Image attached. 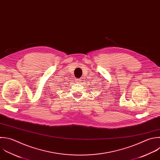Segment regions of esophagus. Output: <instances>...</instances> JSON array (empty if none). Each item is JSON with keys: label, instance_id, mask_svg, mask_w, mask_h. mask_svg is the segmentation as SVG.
<instances>
[{"label": "esophagus", "instance_id": "1", "mask_svg": "<svg viewBox=\"0 0 160 160\" xmlns=\"http://www.w3.org/2000/svg\"><path fill=\"white\" fill-rule=\"evenodd\" d=\"M82 79H78V80H76V82H78V83H80L82 81H81Z\"/></svg>", "mask_w": 160, "mask_h": 160}]
</instances>
